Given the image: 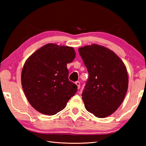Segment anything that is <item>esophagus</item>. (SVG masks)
<instances>
[{"label":"esophagus","instance_id":"esophagus-1","mask_svg":"<svg viewBox=\"0 0 146 146\" xmlns=\"http://www.w3.org/2000/svg\"><path fill=\"white\" fill-rule=\"evenodd\" d=\"M75 84L76 85V86H77V88H78V89L80 88V82H78V81H77V82H75Z\"/></svg>","mask_w":146,"mask_h":146}]
</instances>
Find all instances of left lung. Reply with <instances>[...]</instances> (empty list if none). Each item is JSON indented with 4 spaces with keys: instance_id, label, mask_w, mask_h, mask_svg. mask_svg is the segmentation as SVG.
Wrapping results in <instances>:
<instances>
[{
    "instance_id": "1",
    "label": "left lung",
    "mask_w": 146,
    "mask_h": 146,
    "mask_svg": "<svg viewBox=\"0 0 146 146\" xmlns=\"http://www.w3.org/2000/svg\"><path fill=\"white\" fill-rule=\"evenodd\" d=\"M78 51L89 74L82 94L85 108L96 117H107L117 111L126 95V67L117 54L103 46L93 44Z\"/></svg>"
}]
</instances>
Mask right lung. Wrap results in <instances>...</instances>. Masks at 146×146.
<instances>
[{
    "label": "right lung",
    "instance_id": "obj_1",
    "mask_svg": "<svg viewBox=\"0 0 146 146\" xmlns=\"http://www.w3.org/2000/svg\"><path fill=\"white\" fill-rule=\"evenodd\" d=\"M75 55L72 47L50 43L42 46L26 60L21 83L35 110L44 115H55L75 95L77 86L69 80L67 64Z\"/></svg>",
    "mask_w": 146,
    "mask_h": 146
}]
</instances>
